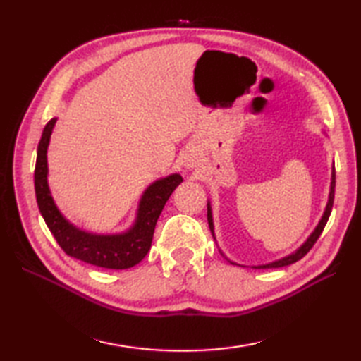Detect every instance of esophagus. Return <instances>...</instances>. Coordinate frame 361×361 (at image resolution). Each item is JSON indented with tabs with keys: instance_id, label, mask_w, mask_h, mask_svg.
Here are the masks:
<instances>
[{
	"instance_id": "34e87169",
	"label": "esophagus",
	"mask_w": 361,
	"mask_h": 361,
	"mask_svg": "<svg viewBox=\"0 0 361 361\" xmlns=\"http://www.w3.org/2000/svg\"><path fill=\"white\" fill-rule=\"evenodd\" d=\"M185 166H186L188 169H192V167H195V161H194V159H190V158H188V159L185 161Z\"/></svg>"
}]
</instances>
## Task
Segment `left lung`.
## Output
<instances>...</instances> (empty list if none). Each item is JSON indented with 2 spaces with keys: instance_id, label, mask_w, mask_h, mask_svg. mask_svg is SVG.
<instances>
[{
  "instance_id": "left-lung-1",
  "label": "left lung",
  "mask_w": 361,
  "mask_h": 361,
  "mask_svg": "<svg viewBox=\"0 0 361 361\" xmlns=\"http://www.w3.org/2000/svg\"><path fill=\"white\" fill-rule=\"evenodd\" d=\"M334 197H335V166H332L331 189H329V198H327L324 212H323V216H321L318 225L310 233V235L307 237V239H305V242L301 245V247L296 248L293 252H290V255H287V256H283L281 259H276V260H271V262H268V264H259V265H251V267L252 268H279V267L291 265V264H295L296 260L302 259L310 251V248L313 247V245H315V242L318 240V237L321 235V233H323V229H324L327 220H329V216H331V212H332ZM208 224H209V229H211V234L214 237V240H216V233H214V220H212V208H211V202L209 200H208ZM221 255H224V252H221ZM226 260H228V262H231V264H235V262H233V260H229L228 257H226Z\"/></svg>"
}]
</instances>
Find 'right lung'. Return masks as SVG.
Here are the masks:
<instances>
[{"instance_id": "add662e5", "label": "right lung", "mask_w": 361, "mask_h": 361, "mask_svg": "<svg viewBox=\"0 0 361 361\" xmlns=\"http://www.w3.org/2000/svg\"><path fill=\"white\" fill-rule=\"evenodd\" d=\"M56 122L57 118H52L43 128L42 140L37 147L34 173L37 204L46 225L68 256L110 270H126L135 267L149 252L159 214L169 197L183 181V176L171 173L150 183L137 203L135 221L126 231L111 234L87 231L75 226L63 216L54 202L48 185V147Z\"/></svg>"}]
</instances>
